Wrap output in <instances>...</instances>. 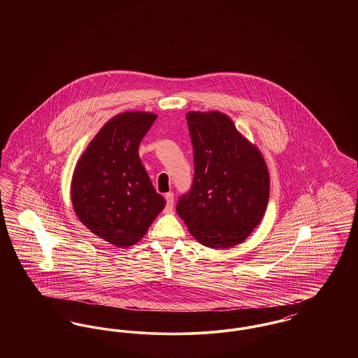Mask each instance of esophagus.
Returning <instances> with one entry per match:
<instances>
[{
    "instance_id": "obj_1",
    "label": "esophagus",
    "mask_w": 358,
    "mask_h": 358,
    "mask_svg": "<svg viewBox=\"0 0 358 358\" xmlns=\"http://www.w3.org/2000/svg\"><path fill=\"white\" fill-rule=\"evenodd\" d=\"M165 199H166V210L171 212V210H173V206H174V194H173V192L166 193Z\"/></svg>"
}]
</instances>
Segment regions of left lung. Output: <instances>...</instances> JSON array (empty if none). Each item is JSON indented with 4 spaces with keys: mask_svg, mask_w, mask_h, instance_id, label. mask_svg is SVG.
<instances>
[{
    "mask_svg": "<svg viewBox=\"0 0 358 358\" xmlns=\"http://www.w3.org/2000/svg\"><path fill=\"white\" fill-rule=\"evenodd\" d=\"M187 120L194 177L176 210L205 247L240 244L262 222L268 204L266 161L225 114L190 111Z\"/></svg>",
    "mask_w": 358,
    "mask_h": 358,
    "instance_id": "obj_1",
    "label": "left lung"
}]
</instances>
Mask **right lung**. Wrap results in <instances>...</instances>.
Wrapping results in <instances>:
<instances>
[{
	"mask_svg": "<svg viewBox=\"0 0 358 358\" xmlns=\"http://www.w3.org/2000/svg\"><path fill=\"white\" fill-rule=\"evenodd\" d=\"M153 113L127 111L108 120L79 158L71 182L76 216L96 236L126 248L145 236L165 208L138 148Z\"/></svg>",
	"mask_w": 358,
	"mask_h": 358,
	"instance_id": "right-lung-1",
	"label": "right lung"
}]
</instances>
